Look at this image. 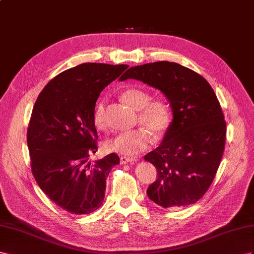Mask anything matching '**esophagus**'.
I'll list each match as a JSON object with an SVG mask.
<instances>
[{
    "label": "esophagus",
    "mask_w": 254,
    "mask_h": 254,
    "mask_svg": "<svg viewBox=\"0 0 254 254\" xmlns=\"http://www.w3.org/2000/svg\"><path fill=\"white\" fill-rule=\"evenodd\" d=\"M137 162L136 158H132V157H127V156H121L120 157V163L121 164H128V163H135Z\"/></svg>",
    "instance_id": "obj_1"
}]
</instances>
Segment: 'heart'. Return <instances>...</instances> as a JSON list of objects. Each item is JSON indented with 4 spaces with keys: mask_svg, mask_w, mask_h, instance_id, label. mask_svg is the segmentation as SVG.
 Segmentation results:
<instances>
[{
    "mask_svg": "<svg viewBox=\"0 0 254 254\" xmlns=\"http://www.w3.org/2000/svg\"><path fill=\"white\" fill-rule=\"evenodd\" d=\"M126 102L139 111V122L155 134H162L170 125L171 115L168 105L162 100H151V95L143 89L129 88L122 93ZM96 127H105V101L101 100L93 111ZM152 143L151 135L146 129L119 133L105 143L107 150L125 156H135L146 151Z\"/></svg>",
    "mask_w": 254,
    "mask_h": 254,
    "instance_id": "obj_1",
    "label": "heart"
}]
</instances>
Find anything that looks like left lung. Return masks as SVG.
Instances as JSON below:
<instances>
[{
	"label": "left lung",
	"mask_w": 254,
	"mask_h": 254,
	"mask_svg": "<svg viewBox=\"0 0 254 254\" xmlns=\"http://www.w3.org/2000/svg\"><path fill=\"white\" fill-rule=\"evenodd\" d=\"M127 78L161 90L173 115L162 143L144 156L157 170L148 197L164 208L195 203L213 182L226 142V121L213 88L197 72L170 62L131 67L120 81Z\"/></svg>",
	"instance_id": "1"
}]
</instances>
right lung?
Wrapping results in <instances>:
<instances>
[{"instance_id":"right-lung-1","label":"right lung","mask_w":254,"mask_h":254,"mask_svg":"<svg viewBox=\"0 0 254 254\" xmlns=\"http://www.w3.org/2000/svg\"><path fill=\"white\" fill-rule=\"evenodd\" d=\"M128 66L86 63L62 72L36 100L27 147L36 182L56 205L71 214L95 212L103 203L106 179L119 156L95 163L98 150L93 111L100 92Z\"/></svg>"}]
</instances>
